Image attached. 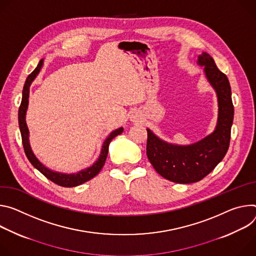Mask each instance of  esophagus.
<instances>
[{
    "label": "esophagus",
    "instance_id": "esophagus-1",
    "mask_svg": "<svg viewBox=\"0 0 256 256\" xmlns=\"http://www.w3.org/2000/svg\"><path fill=\"white\" fill-rule=\"evenodd\" d=\"M137 119H138L137 116L135 115V114H133V115L131 116V120H132V121H137Z\"/></svg>",
    "mask_w": 256,
    "mask_h": 256
}]
</instances>
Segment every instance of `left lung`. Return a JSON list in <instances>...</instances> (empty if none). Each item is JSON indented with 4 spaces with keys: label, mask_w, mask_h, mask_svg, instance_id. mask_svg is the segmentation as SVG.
Masks as SVG:
<instances>
[{
    "label": "left lung",
    "mask_w": 256,
    "mask_h": 256,
    "mask_svg": "<svg viewBox=\"0 0 256 256\" xmlns=\"http://www.w3.org/2000/svg\"><path fill=\"white\" fill-rule=\"evenodd\" d=\"M197 64L204 67V75L218 98V121L214 130L187 146L166 142L148 130L146 154L156 171L164 179L189 184L208 175L228 152L234 119L232 92L228 77L220 72L212 56L204 52Z\"/></svg>",
    "instance_id": "1"
}]
</instances>
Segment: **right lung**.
<instances>
[{
	"instance_id": "add662e5",
	"label": "right lung",
	"mask_w": 256,
	"mask_h": 256,
	"mask_svg": "<svg viewBox=\"0 0 256 256\" xmlns=\"http://www.w3.org/2000/svg\"><path fill=\"white\" fill-rule=\"evenodd\" d=\"M42 66H44V59H42L40 61L38 67L32 71V73L28 75L24 86H23L22 100H21V104H20V108L18 110V122H19V128H20V133H21V137H22V144H23L24 152H25L27 158L30 160V162H32V164L36 168H38V171L42 175H44L48 180H50L52 182L58 184L62 187H75V186L81 185L85 182L90 181V179H92L100 173V171L106 162L108 152V146L110 144V141L117 135L121 134L123 132L124 128L120 127L110 133V135L104 141V144L102 146V150H100V154L98 160L86 168L80 170V171H78L76 173L67 174V173H61V172L54 171V170H50V168L44 166L32 152V148L30 146V130H28V127L26 124V112L28 108L30 88L32 83L34 82V80L36 78V76L40 72Z\"/></svg>"
}]
</instances>
